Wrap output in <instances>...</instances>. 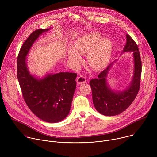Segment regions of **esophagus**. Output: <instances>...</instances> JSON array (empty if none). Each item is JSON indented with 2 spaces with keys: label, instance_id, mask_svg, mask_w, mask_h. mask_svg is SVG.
I'll return each instance as SVG.
<instances>
[{
  "label": "esophagus",
  "instance_id": "34e87169",
  "mask_svg": "<svg viewBox=\"0 0 157 157\" xmlns=\"http://www.w3.org/2000/svg\"><path fill=\"white\" fill-rule=\"evenodd\" d=\"M76 82H77V83H78V84H83V83H84V82H86V79L84 76H80L79 77H78V78H77Z\"/></svg>",
  "mask_w": 157,
  "mask_h": 157
}]
</instances>
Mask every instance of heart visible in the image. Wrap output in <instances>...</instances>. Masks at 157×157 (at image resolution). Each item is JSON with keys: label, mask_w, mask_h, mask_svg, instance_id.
<instances>
[{"label": "heart", "mask_w": 157, "mask_h": 157, "mask_svg": "<svg viewBox=\"0 0 157 157\" xmlns=\"http://www.w3.org/2000/svg\"><path fill=\"white\" fill-rule=\"evenodd\" d=\"M102 37L100 32H92L79 38L73 44V48L68 50L67 56L75 66L82 61L81 55L87 53V61L96 70L104 68L107 64L113 52V43L107 38Z\"/></svg>", "instance_id": "obj_1"}]
</instances>
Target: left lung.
I'll use <instances>...</instances> for the list:
<instances>
[{"instance_id":"left-lung-1","label":"left lung","mask_w":157,"mask_h":157,"mask_svg":"<svg viewBox=\"0 0 157 157\" xmlns=\"http://www.w3.org/2000/svg\"><path fill=\"white\" fill-rule=\"evenodd\" d=\"M127 42L121 54L132 52L133 61V73L129 85L122 91L112 89L107 80V76L115 62L110 64L101 72L98 78L89 82L93 93V101L98 112L106 116H114L125 110L136 98L140 83L142 62L138 47L136 42L126 35Z\"/></svg>"}]
</instances>
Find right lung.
I'll list each match as a JSON object with an SVG mask.
<instances>
[{"label":"right lung","mask_w":157,"mask_h":157,"mask_svg":"<svg viewBox=\"0 0 157 157\" xmlns=\"http://www.w3.org/2000/svg\"><path fill=\"white\" fill-rule=\"evenodd\" d=\"M51 29L35 30L24 42L17 58V78L24 99L32 113L44 122L56 123L70 113L77 75L48 73L39 78L30 73L27 63V56L34 43Z\"/></svg>","instance_id":"obj_1"}]
</instances>
